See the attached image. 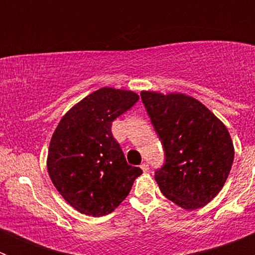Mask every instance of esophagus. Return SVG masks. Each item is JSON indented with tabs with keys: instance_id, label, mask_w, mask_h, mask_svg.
Wrapping results in <instances>:
<instances>
[{
	"instance_id": "1",
	"label": "esophagus",
	"mask_w": 255,
	"mask_h": 255,
	"mask_svg": "<svg viewBox=\"0 0 255 255\" xmlns=\"http://www.w3.org/2000/svg\"><path fill=\"white\" fill-rule=\"evenodd\" d=\"M140 168H141V170L144 171V172H147V171L149 170V164H148V163H145V162H144V163H141Z\"/></svg>"
}]
</instances>
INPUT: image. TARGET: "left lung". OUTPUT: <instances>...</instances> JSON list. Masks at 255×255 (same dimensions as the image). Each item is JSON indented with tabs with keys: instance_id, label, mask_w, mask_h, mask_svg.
<instances>
[{
	"instance_id": "left-lung-1",
	"label": "left lung",
	"mask_w": 255,
	"mask_h": 255,
	"mask_svg": "<svg viewBox=\"0 0 255 255\" xmlns=\"http://www.w3.org/2000/svg\"><path fill=\"white\" fill-rule=\"evenodd\" d=\"M140 97L163 145L164 163L154 175L162 194L191 211L209 203L234 162L226 126L193 97L155 92Z\"/></svg>"
}]
</instances>
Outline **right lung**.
<instances>
[{
    "label": "right lung",
    "instance_id": "right-lung-1",
    "mask_svg": "<svg viewBox=\"0 0 255 255\" xmlns=\"http://www.w3.org/2000/svg\"><path fill=\"white\" fill-rule=\"evenodd\" d=\"M138 100L134 92L102 88L74 106L56 128L47 159L49 177L80 213L100 217L114 212L143 172L128 164L111 131L115 119Z\"/></svg>",
    "mask_w": 255,
    "mask_h": 255
}]
</instances>
